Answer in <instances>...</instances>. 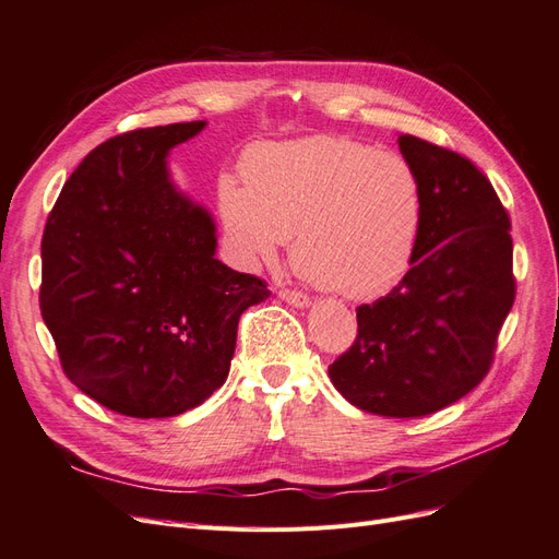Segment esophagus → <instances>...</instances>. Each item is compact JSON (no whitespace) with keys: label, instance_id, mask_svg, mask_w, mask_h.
Here are the masks:
<instances>
[{"label":"esophagus","instance_id":"1","mask_svg":"<svg viewBox=\"0 0 559 559\" xmlns=\"http://www.w3.org/2000/svg\"><path fill=\"white\" fill-rule=\"evenodd\" d=\"M278 295H281L283 302H288V305H293L297 309H305V307L311 305V299L305 293H297V290H290V288H281Z\"/></svg>","mask_w":559,"mask_h":559}]
</instances>
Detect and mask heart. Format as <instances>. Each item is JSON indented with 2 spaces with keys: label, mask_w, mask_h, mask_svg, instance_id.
Returning <instances> with one entry per match:
<instances>
[{
  "label": "heart",
  "mask_w": 559,
  "mask_h": 559,
  "mask_svg": "<svg viewBox=\"0 0 559 559\" xmlns=\"http://www.w3.org/2000/svg\"><path fill=\"white\" fill-rule=\"evenodd\" d=\"M219 205L246 260H274L293 238L295 266L352 299L402 283L423 228L416 167L345 136L254 148L242 163V189L224 186Z\"/></svg>",
  "instance_id": "heart-1"
}]
</instances>
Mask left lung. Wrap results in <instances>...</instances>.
<instances>
[{
    "instance_id": "8db88e82",
    "label": "left lung",
    "mask_w": 559,
    "mask_h": 559,
    "mask_svg": "<svg viewBox=\"0 0 559 559\" xmlns=\"http://www.w3.org/2000/svg\"><path fill=\"white\" fill-rule=\"evenodd\" d=\"M399 148L423 183L416 257L392 293L356 309L359 335L328 376L356 408L423 418L489 373L514 302L512 238L491 181L467 157L411 134Z\"/></svg>"
}]
</instances>
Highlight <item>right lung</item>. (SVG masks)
<instances>
[{
  "label": "right lung",
  "instance_id": "right-lung-1",
  "mask_svg": "<svg viewBox=\"0 0 559 559\" xmlns=\"http://www.w3.org/2000/svg\"><path fill=\"white\" fill-rule=\"evenodd\" d=\"M205 120L96 146L41 236L39 309L68 380L130 418H171L217 392L240 313L266 283L222 264L212 214L177 191L169 148Z\"/></svg>",
  "mask_w": 559,
  "mask_h": 559
}]
</instances>
